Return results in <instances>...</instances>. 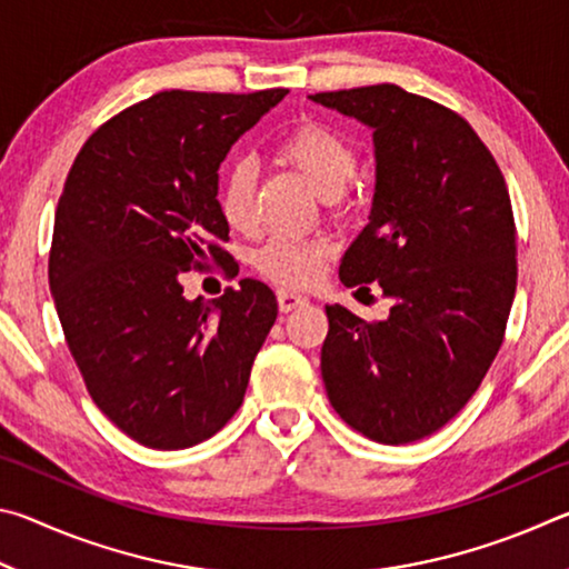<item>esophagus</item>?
Returning <instances> with one entry per match:
<instances>
[{
    "label": "esophagus",
    "mask_w": 569,
    "mask_h": 569,
    "mask_svg": "<svg viewBox=\"0 0 569 569\" xmlns=\"http://www.w3.org/2000/svg\"><path fill=\"white\" fill-rule=\"evenodd\" d=\"M276 296H278V308H281L283 313L293 311V308H301V306L308 303L306 296L296 293V291H288V288H281V291H278Z\"/></svg>",
    "instance_id": "obj_1"
}]
</instances>
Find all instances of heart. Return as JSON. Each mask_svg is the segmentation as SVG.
<instances>
[{
  "mask_svg": "<svg viewBox=\"0 0 569 569\" xmlns=\"http://www.w3.org/2000/svg\"><path fill=\"white\" fill-rule=\"evenodd\" d=\"M278 156L301 172L323 200L339 198L356 172V150L351 142L323 124H301L278 142ZM256 168L248 158H236L220 172L218 208L226 223L246 230L253 223ZM329 253L326 240L273 236L258 248L253 263L263 276L286 286H303L319 271L321 258Z\"/></svg>",
  "mask_w": 569,
  "mask_h": 569,
  "instance_id": "b5f03b06",
  "label": "heart"
}]
</instances>
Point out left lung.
Masks as SVG:
<instances>
[{"label": "left lung", "instance_id": "1", "mask_svg": "<svg viewBox=\"0 0 569 569\" xmlns=\"http://www.w3.org/2000/svg\"><path fill=\"white\" fill-rule=\"evenodd\" d=\"M373 132L369 223L341 283H379L383 321L326 306L321 377L339 417L379 445L435 435L479 389L517 288L515 218L492 152L465 118L397 84L311 94Z\"/></svg>", "mask_w": 569, "mask_h": 569}]
</instances>
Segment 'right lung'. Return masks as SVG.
Segmentation results:
<instances>
[{
	"label": "right lung",
	"mask_w": 569,
	"mask_h": 569,
	"mask_svg": "<svg viewBox=\"0 0 569 569\" xmlns=\"http://www.w3.org/2000/svg\"><path fill=\"white\" fill-rule=\"evenodd\" d=\"M286 94L158 92L92 132L67 176L50 253L57 316L92 401L142 447H196L243 403L276 296L243 278L188 301L180 276L228 258L218 168Z\"/></svg>",
	"instance_id": "add662e5"
}]
</instances>
